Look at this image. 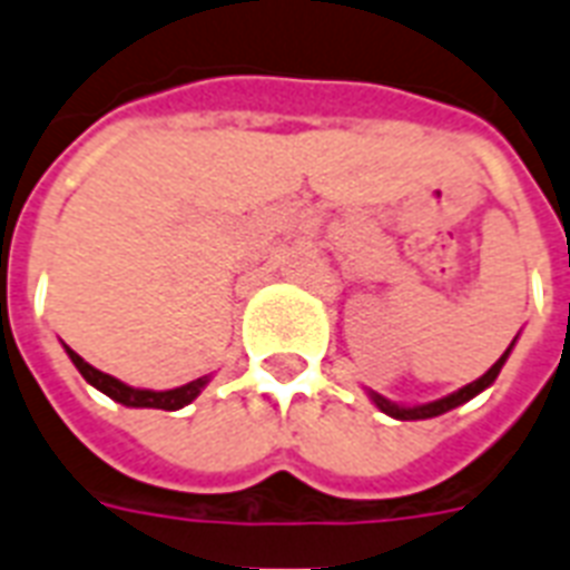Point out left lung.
I'll return each mask as SVG.
<instances>
[{"instance_id": "obj_1", "label": "left lung", "mask_w": 570, "mask_h": 570, "mask_svg": "<svg viewBox=\"0 0 570 570\" xmlns=\"http://www.w3.org/2000/svg\"><path fill=\"white\" fill-rule=\"evenodd\" d=\"M511 348H513V342H511V345H508V351H504L502 357H499V361H495L493 366H490V370L483 372L478 382L465 384V387H460V391L451 393V396H442V400L426 402V405H414V409H405V405H396V402L384 400L382 393H372L370 391V396H372V402H375V405H379V409H382L384 414H391V417H396V421H426V417H439V414L451 412V409H456V405H463V402H469V400H472V396H478V393H481V391H487V387H490V384L495 382V375L502 372V366H504V361H508V354H511Z\"/></svg>"}]
</instances>
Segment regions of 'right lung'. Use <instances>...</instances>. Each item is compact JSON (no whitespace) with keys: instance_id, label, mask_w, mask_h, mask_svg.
<instances>
[{"instance_id":"add662e5","label":"right lung","mask_w":570,"mask_h":570,"mask_svg":"<svg viewBox=\"0 0 570 570\" xmlns=\"http://www.w3.org/2000/svg\"><path fill=\"white\" fill-rule=\"evenodd\" d=\"M66 351L68 357H71V363H75L77 370H80V375H83L92 387L107 393L110 400L122 402L128 409H165V412H177V409H183V405H188V402L195 400V396L204 391V384L209 382L207 375H204V379H195V382L183 384V387H174V391H138V387H128V384H122L119 379H114V375H107V372L89 366L77 351Z\"/></svg>"}]
</instances>
